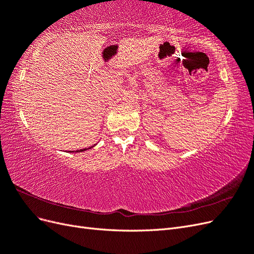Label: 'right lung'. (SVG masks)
Listing matches in <instances>:
<instances>
[{
  "instance_id": "add662e5",
  "label": "right lung",
  "mask_w": 254,
  "mask_h": 254,
  "mask_svg": "<svg viewBox=\"0 0 254 254\" xmlns=\"http://www.w3.org/2000/svg\"><path fill=\"white\" fill-rule=\"evenodd\" d=\"M92 147H94V146H91V147H88V148H83V149H78V150H70L68 152H81V151H84V150H88V149H90V148H92Z\"/></svg>"
}]
</instances>
